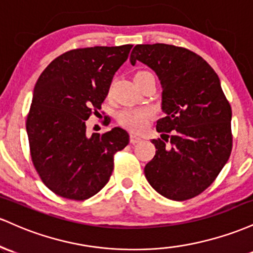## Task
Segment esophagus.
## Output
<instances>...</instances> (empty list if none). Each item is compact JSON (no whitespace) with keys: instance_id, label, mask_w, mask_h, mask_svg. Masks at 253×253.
I'll use <instances>...</instances> for the list:
<instances>
[{"instance_id":"34e87169","label":"esophagus","mask_w":253,"mask_h":253,"mask_svg":"<svg viewBox=\"0 0 253 253\" xmlns=\"http://www.w3.org/2000/svg\"><path fill=\"white\" fill-rule=\"evenodd\" d=\"M141 140H142V138L138 135H134V134L130 135V143H132V144L138 143V142H140Z\"/></svg>"}]
</instances>
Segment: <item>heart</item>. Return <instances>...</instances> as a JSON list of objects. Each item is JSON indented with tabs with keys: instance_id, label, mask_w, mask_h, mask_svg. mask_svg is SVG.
<instances>
[{
	"instance_id": "b5f03b06",
	"label": "heart",
	"mask_w": 253,
	"mask_h": 253,
	"mask_svg": "<svg viewBox=\"0 0 253 253\" xmlns=\"http://www.w3.org/2000/svg\"><path fill=\"white\" fill-rule=\"evenodd\" d=\"M152 117V110L148 107H138V109H126L122 111L118 115V121L122 126L131 131H142Z\"/></svg>"
}]
</instances>
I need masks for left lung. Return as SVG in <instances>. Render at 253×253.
Instances as JSON below:
<instances>
[{
    "label": "left lung",
    "instance_id": "8db88e82",
    "mask_svg": "<svg viewBox=\"0 0 253 253\" xmlns=\"http://www.w3.org/2000/svg\"><path fill=\"white\" fill-rule=\"evenodd\" d=\"M136 61L157 74L165 115L157 122V130L166 138L152 141L157 153L144 167V175L164 197L189 200L208 188L228 161L231 105L217 74L192 51L140 44L130 55V63Z\"/></svg>",
    "mask_w": 253,
    "mask_h": 253
}]
</instances>
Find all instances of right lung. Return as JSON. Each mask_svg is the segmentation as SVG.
Segmentation results:
<instances>
[{"instance_id":"obj_1","label":"right lung","mask_w":253,"mask_h":253,"mask_svg":"<svg viewBox=\"0 0 253 253\" xmlns=\"http://www.w3.org/2000/svg\"><path fill=\"white\" fill-rule=\"evenodd\" d=\"M131 47L68 51L37 81L26 122L31 157L42 183L61 197L84 201L98 194L111 177L115 153L129 143L118 126L88 136L86 121L100 109Z\"/></svg>"}]
</instances>
